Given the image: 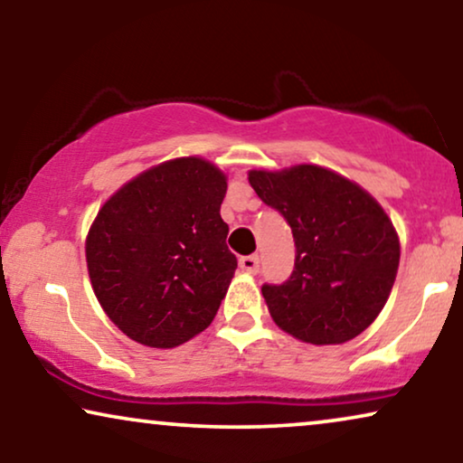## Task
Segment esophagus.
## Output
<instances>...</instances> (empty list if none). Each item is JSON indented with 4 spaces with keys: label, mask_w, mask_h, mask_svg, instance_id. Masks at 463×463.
Listing matches in <instances>:
<instances>
[{
    "label": "esophagus",
    "mask_w": 463,
    "mask_h": 463,
    "mask_svg": "<svg viewBox=\"0 0 463 463\" xmlns=\"http://www.w3.org/2000/svg\"><path fill=\"white\" fill-rule=\"evenodd\" d=\"M240 268L246 274H257L259 271V255H249V257H240Z\"/></svg>",
    "instance_id": "1"
}]
</instances>
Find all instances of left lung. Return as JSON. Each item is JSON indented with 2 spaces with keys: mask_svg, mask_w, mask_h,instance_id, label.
<instances>
[{
  "mask_svg": "<svg viewBox=\"0 0 463 463\" xmlns=\"http://www.w3.org/2000/svg\"><path fill=\"white\" fill-rule=\"evenodd\" d=\"M249 183L295 238L293 274L261 287L276 325L314 345L363 333L388 301L401 261L383 208L356 183L314 164L250 170Z\"/></svg>",
  "mask_w": 463,
  "mask_h": 463,
  "instance_id": "obj_1",
  "label": "left lung"
}]
</instances>
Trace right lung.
<instances>
[{
  "label": "right lung",
  "instance_id": "add662e5",
  "mask_svg": "<svg viewBox=\"0 0 463 463\" xmlns=\"http://www.w3.org/2000/svg\"><path fill=\"white\" fill-rule=\"evenodd\" d=\"M227 179L202 157L145 170L100 208L86 238L94 295L119 331L176 347L211 325L236 255L221 219Z\"/></svg>",
  "mask_w": 463,
  "mask_h": 463
}]
</instances>
